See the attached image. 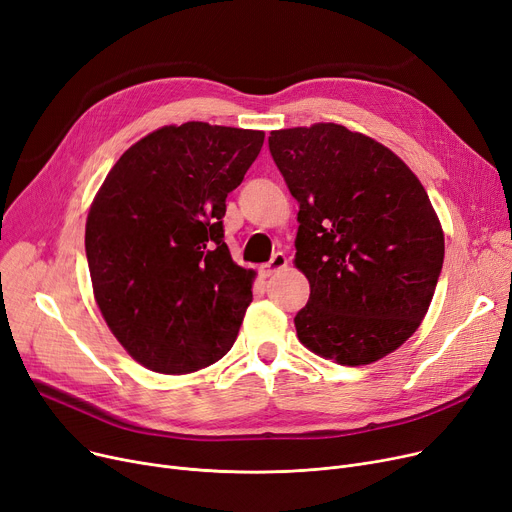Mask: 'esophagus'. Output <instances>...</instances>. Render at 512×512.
Listing matches in <instances>:
<instances>
[{"mask_svg":"<svg viewBox=\"0 0 512 512\" xmlns=\"http://www.w3.org/2000/svg\"><path fill=\"white\" fill-rule=\"evenodd\" d=\"M285 266H287L285 254H283V252H277V254H273V258H271L269 262H266V264L262 266V275H264V277H271V275L283 271Z\"/></svg>","mask_w":512,"mask_h":512,"instance_id":"esophagus-1","label":"esophagus"}]
</instances>
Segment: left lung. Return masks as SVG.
I'll list each match as a JSON object with an SVG mask.
<instances>
[{
	"mask_svg": "<svg viewBox=\"0 0 512 512\" xmlns=\"http://www.w3.org/2000/svg\"><path fill=\"white\" fill-rule=\"evenodd\" d=\"M271 156L300 204L296 266L310 283L300 342L344 367L415 333L444 264V233L415 173L385 145L319 123L271 131Z\"/></svg>",
	"mask_w": 512,
	"mask_h": 512,
	"instance_id": "left-lung-1",
	"label": "left lung"
}]
</instances>
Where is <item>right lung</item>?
Here are the masks:
<instances>
[{
  "instance_id": "add662e5",
  "label": "right lung",
  "mask_w": 512,
  "mask_h": 512,
  "mask_svg": "<svg viewBox=\"0 0 512 512\" xmlns=\"http://www.w3.org/2000/svg\"><path fill=\"white\" fill-rule=\"evenodd\" d=\"M262 143L250 129L162 127L131 145L97 191L85 227L95 302L143 367L193 373L237 339L254 271L233 262L223 216Z\"/></svg>"
}]
</instances>
